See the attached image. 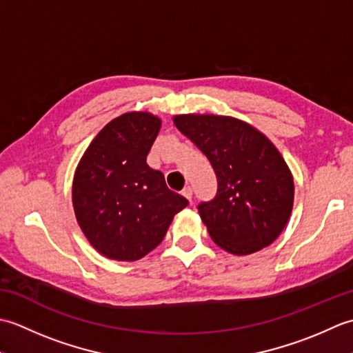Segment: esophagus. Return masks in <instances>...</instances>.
<instances>
[{
  "instance_id": "esophagus-1",
  "label": "esophagus",
  "mask_w": 353,
  "mask_h": 353,
  "mask_svg": "<svg viewBox=\"0 0 353 353\" xmlns=\"http://www.w3.org/2000/svg\"><path fill=\"white\" fill-rule=\"evenodd\" d=\"M182 196H183L185 199H188L190 201L192 200V188H191V186H185L183 191H182Z\"/></svg>"
}]
</instances>
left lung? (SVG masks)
<instances>
[{"label": "left lung", "mask_w": 353, "mask_h": 353, "mask_svg": "<svg viewBox=\"0 0 353 353\" xmlns=\"http://www.w3.org/2000/svg\"><path fill=\"white\" fill-rule=\"evenodd\" d=\"M174 124L215 172V197L197 206L212 241L234 254L272 244L288 223L294 200V182L277 148L236 118L179 115Z\"/></svg>", "instance_id": "1"}]
</instances>
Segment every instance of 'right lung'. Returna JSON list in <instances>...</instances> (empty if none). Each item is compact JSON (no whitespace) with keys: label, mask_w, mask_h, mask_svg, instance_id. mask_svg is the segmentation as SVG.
I'll return each mask as SVG.
<instances>
[{"label":"right lung","mask_w":353,"mask_h":353,"mask_svg":"<svg viewBox=\"0 0 353 353\" xmlns=\"http://www.w3.org/2000/svg\"><path fill=\"white\" fill-rule=\"evenodd\" d=\"M161 119L147 112L124 114L88 147L72 183L77 221L97 250L117 261H138L162 243L179 211L188 206L171 191L147 154Z\"/></svg>","instance_id":"right-lung-1"}]
</instances>
